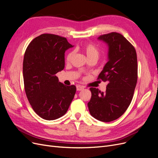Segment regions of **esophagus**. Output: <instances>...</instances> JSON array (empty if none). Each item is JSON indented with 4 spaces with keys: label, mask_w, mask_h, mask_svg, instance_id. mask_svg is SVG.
<instances>
[{
    "label": "esophagus",
    "mask_w": 158,
    "mask_h": 158,
    "mask_svg": "<svg viewBox=\"0 0 158 158\" xmlns=\"http://www.w3.org/2000/svg\"><path fill=\"white\" fill-rule=\"evenodd\" d=\"M76 89H77V91H81L84 89V87L82 86V85H77L76 86Z\"/></svg>",
    "instance_id": "34e87169"
}]
</instances>
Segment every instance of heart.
I'll use <instances>...</instances> for the list:
<instances>
[{
    "label": "heart",
    "instance_id": "1",
    "mask_svg": "<svg viewBox=\"0 0 158 158\" xmlns=\"http://www.w3.org/2000/svg\"><path fill=\"white\" fill-rule=\"evenodd\" d=\"M82 50L86 55L88 59H92V58H96L98 59L99 56V50L98 48V47L94 45L92 43H86L82 45ZM73 52H70L66 56V61L67 63L70 62L73 56Z\"/></svg>",
    "mask_w": 158,
    "mask_h": 158
}]
</instances>
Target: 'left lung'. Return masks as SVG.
<instances>
[{
    "label": "left lung",
    "mask_w": 158,
    "mask_h": 158,
    "mask_svg": "<svg viewBox=\"0 0 158 158\" xmlns=\"http://www.w3.org/2000/svg\"><path fill=\"white\" fill-rule=\"evenodd\" d=\"M98 39L109 46V60L98 80L107 82L106 92L90 88L92 97L88 103L93 117L111 122L122 116L130 106L138 79L135 48L121 33L111 32Z\"/></svg>",
    "instance_id": "left-lung-1"
}]
</instances>
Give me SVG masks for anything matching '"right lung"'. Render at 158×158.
I'll use <instances>...</instances> for the list:
<instances>
[{"instance_id": "1", "label": "right lung", "mask_w": 158, "mask_h": 158, "mask_svg": "<svg viewBox=\"0 0 158 158\" xmlns=\"http://www.w3.org/2000/svg\"><path fill=\"white\" fill-rule=\"evenodd\" d=\"M73 46L66 37L44 33L28 45L23 61V77L27 98L36 114L55 120L67 111L76 91L65 85L55 75L64 67V52Z\"/></svg>"}]
</instances>
